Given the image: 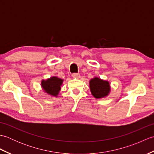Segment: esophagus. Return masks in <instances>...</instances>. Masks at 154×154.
<instances>
[{
  "mask_svg": "<svg viewBox=\"0 0 154 154\" xmlns=\"http://www.w3.org/2000/svg\"><path fill=\"white\" fill-rule=\"evenodd\" d=\"M72 76L75 78H79L80 77L79 73H73L72 74Z\"/></svg>",
  "mask_w": 154,
  "mask_h": 154,
  "instance_id": "1",
  "label": "esophagus"
}]
</instances>
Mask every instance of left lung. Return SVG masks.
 <instances>
[{"label":"left lung","instance_id":"8db88e82","mask_svg":"<svg viewBox=\"0 0 154 154\" xmlns=\"http://www.w3.org/2000/svg\"><path fill=\"white\" fill-rule=\"evenodd\" d=\"M89 86L91 93L96 99H100L109 94L110 87L109 81L94 77L89 81Z\"/></svg>","mask_w":154,"mask_h":154}]
</instances>
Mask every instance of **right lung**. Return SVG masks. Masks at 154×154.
<instances>
[{
    "instance_id": "1",
    "label": "right lung",
    "mask_w": 154,
    "mask_h": 154,
    "mask_svg": "<svg viewBox=\"0 0 154 154\" xmlns=\"http://www.w3.org/2000/svg\"><path fill=\"white\" fill-rule=\"evenodd\" d=\"M63 79L57 77H52L47 80H42V87L43 89L50 95L57 97L61 89Z\"/></svg>"
}]
</instances>
